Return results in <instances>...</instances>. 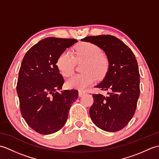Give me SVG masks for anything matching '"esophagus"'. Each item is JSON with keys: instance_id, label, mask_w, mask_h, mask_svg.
Here are the masks:
<instances>
[{"instance_id": "esophagus-1", "label": "esophagus", "mask_w": 159, "mask_h": 159, "mask_svg": "<svg viewBox=\"0 0 159 159\" xmlns=\"http://www.w3.org/2000/svg\"><path fill=\"white\" fill-rule=\"evenodd\" d=\"M85 93H86V92H84V91H82V90H79V97L83 96V95H85Z\"/></svg>"}]
</instances>
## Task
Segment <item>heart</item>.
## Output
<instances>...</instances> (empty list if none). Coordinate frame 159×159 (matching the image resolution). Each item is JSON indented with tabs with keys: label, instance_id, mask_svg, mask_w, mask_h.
Returning a JSON list of instances; mask_svg holds the SVG:
<instances>
[{
	"label": "heart",
	"instance_id": "obj_1",
	"mask_svg": "<svg viewBox=\"0 0 159 159\" xmlns=\"http://www.w3.org/2000/svg\"><path fill=\"white\" fill-rule=\"evenodd\" d=\"M100 55L98 47L90 43H83L78 47L75 58L68 50L61 54L57 66L61 74L66 77L74 73L76 61H85L82 69L84 73L70 77L66 81V86L70 89H84L96 81V76H102L107 69V62Z\"/></svg>",
	"mask_w": 159,
	"mask_h": 159
}]
</instances>
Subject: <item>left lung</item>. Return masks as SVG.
I'll return each instance as SVG.
<instances>
[{
  "label": "left lung",
  "instance_id": "1",
  "mask_svg": "<svg viewBox=\"0 0 159 159\" xmlns=\"http://www.w3.org/2000/svg\"><path fill=\"white\" fill-rule=\"evenodd\" d=\"M81 41L98 46L109 61L105 77L96 87L110 92L107 96L93 94V104L89 109L91 119L103 130H120L133 117L139 97L137 59L129 47L112 35L88 36Z\"/></svg>",
  "mask_w": 159,
  "mask_h": 159
}]
</instances>
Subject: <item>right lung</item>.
<instances>
[{"instance_id":"add662e5","label":"right lung","mask_w":159,"mask_h":159,"mask_svg":"<svg viewBox=\"0 0 159 159\" xmlns=\"http://www.w3.org/2000/svg\"><path fill=\"white\" fill-rule=\"evenodd\" d=\"M76 42L75 39L47 38L32 46L22 59L16 87L20 111L37 133L49 134L59 130L79 97L75 89L57 92L64 83L57 59Z\"/></svg>"}]
</instances>
